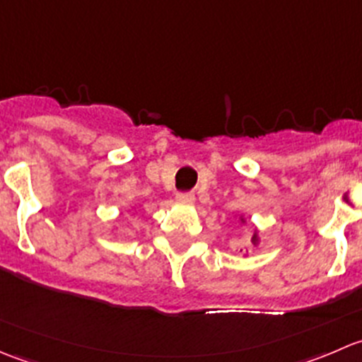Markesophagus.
I'll return each mask as SVG.
<instances>
[{"mask_svg": "<svg viewBox=\"0 0 362 362\" xmlns=\"http://www.w3.org/2000/svg\"><path fill=\"white\" fill-rule=\"evenodd\" d=\"M177 202L185 203V204H192L196 202V196L192 194V192H180V194L177 196Z\"/></svg>", "mask_w": 362, "mask_h": 362, "instance_id": "34e87169", "label": "esophagus"}]
</instances>
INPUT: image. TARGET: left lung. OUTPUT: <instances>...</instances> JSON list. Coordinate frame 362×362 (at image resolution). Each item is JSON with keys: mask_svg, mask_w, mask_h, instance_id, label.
Instances as JSON below:
<instances>
[{"mask_svg": "<svg viewBox=\"0 0 362 362\" xmlns=\"http://www.w3.org/2000/svg\"><path fill=\"white\" fill-rule=\"evenodd\" d=\"M235 218H236V215H235ZM238 222H240V226H245L247 224V218L243 217V215H240ZM250 242H252V245H254V247H257L259 243H261V236H259V229L257 228H254V231H252Z\"/></svg>", "mask_w": 362, "mask_h": 362, "instance_id": "1", "label": "left lung"}]
</instances>
